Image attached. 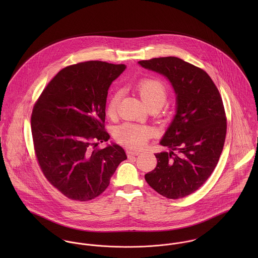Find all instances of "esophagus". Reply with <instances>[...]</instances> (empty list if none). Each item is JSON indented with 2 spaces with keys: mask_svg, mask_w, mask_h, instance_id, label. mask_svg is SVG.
<instances>
[{
  "mask_svg": "<svg viewBox=\"0 0 258 258\" xmlns=\"http://www.w3.org/2000/svg\"><path fill=\"white\" fill-rule=\"evenodd\" d=\"M126 153H127V156H128L129 158H131V157H135V156H138V155H140V154H141V152H140V151H134V150H127V151H126Z\"/></svg>",
  "mask_w": 258,
  "mask_h": 258,
  "instance_id": "34e87169",
  "label": "esophagus"
}]
</instances>
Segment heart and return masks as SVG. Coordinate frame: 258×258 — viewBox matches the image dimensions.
<instances>
[{"mask_svg":"<svg viewBox=\"0 0 258 258\" xmlns=\"http://www.w3.org/2000/svg\"><path fill=\"white\" fill-rule=\"evenodd\" d=\"M135 90L138 92L147 107L155 106L161 108L167 101L168 86L158 77L148 76L140 79L135 84ZM121 93L118 90L114 91L109 96L106 104V114L108 117H115ZM152 133V129L147 126L125 122L115 128L114 137L119 143L128 147L140 148L147 143Z\"/></svg>","mask_w":258,"mask_h":258,"instance_id":"obj_1","label":"heart"}]
</instances>
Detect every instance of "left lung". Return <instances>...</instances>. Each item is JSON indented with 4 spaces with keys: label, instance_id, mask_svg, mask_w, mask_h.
<instances>
[{
    "label": "left lung",
    "instance_id": "obj_1",
    "mask_svg": "<svg viewBox=\"0 0 258 258\" xmlns=\"http://www.w3.org/2000/svg\"><path fill=\"white\" fill-rule=\"evenodd\" d=\"M165 75L177 94V114L160 144L156 168L145 175L149 185L167 199H182L199 189L218 165L226 135V116L216 84L204 70L175 56L138 61Z\"/></svg>",
    "mask_w": 258,
    "mask_h": 258
}]
</instances>
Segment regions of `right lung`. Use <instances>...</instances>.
I'll use <instances>...</instances> for the list:
<instances>
[{
	"label": "right lung",
	"instance_id": "add662e5",
	"mask_svg": "<svg viewBox=\"0 0 258 258\" xmlns=\"http://www.w3.org/2000/svg\"><path fill=\"white\" fill-rule=\"evenodd\" d=\"M125 68L100 60L69 66L35 103L31 126L38 166L70 200L87 202L100 196L127 159L116 144L98 147L110 137L104 124L108 88Z\"/></svg>",
	"mask_w": 258,
	"mask_h": 258
}]
</instances>
